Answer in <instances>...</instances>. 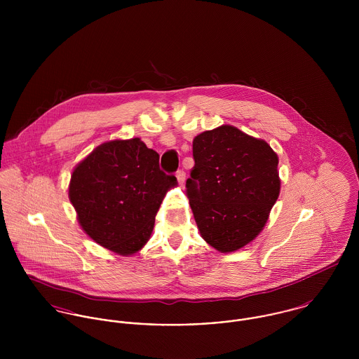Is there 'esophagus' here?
I'll list each match as a JSON object with an SVG mask.
<instances>
[{"mask_svg":"<svg viewBox=\"0 0 359 359\" xmlns=\"http://www.w3.org/2000/svg\"><path fill=\"white\" fill-rule=\"evenodd\" d=\"M175 177H177V180L182 184V182L185 181V171H184V170H178V171L175 172Z\"/></svg>","mask_w":359,"mask_h":359,"instance_id":"esophagus-1","label":"esophagus"}]
</instances>
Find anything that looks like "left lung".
I'll return each instance as SVG.
<instances>
[{"instance_id":"left-lung-1","label":"left lung","mask_w":359,"mask_h":359,"mask_svg":"<svg viewBox=\"0 0 359 359\" xmlns=\"http://www.w3.org/2000/svg\"><path fill=\"white\" fill-rule=\"evenodd\" d=\"M194 160L187 196L202 238L221 253L242 249L279 196L278 154L265 141L221 126L195 137Z\"/></svg>"}]
</instances>
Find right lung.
<instances>
[{"mask_svg": "<svg viewBox=\"0 0 359 359\" xmlns=\"http://www.w3.org/2000/svg\"><path fill=\"white\" fill-rule=\"evenodd\" d=\"M175 182L174 175L160 170L158 154L140 138L116 140L76 165L69 199L91 239L130 256L149 241L156 212Z\"/></svg>", "mask_w": 359, "mask_h": 359, "instance_id": "1", "label": "right lung"}]
</instances>
